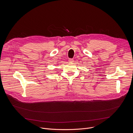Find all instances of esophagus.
<instances>
[{
  "label": "esophagus",
  "mask_w": 133,
  "mask_h": 133,
  "mask_svg": "<svg viewBox=\"0 0 133 133\" xmlns=\"http://www.w3.org/2000/svg\"><path fill=\"white\" fill-rule=\"evenodd\" d=\"M68 61L69 62H71V63H72L73 62H74V59H72V58H69V59H68Z\"/></svg>",
  "instance_id": "obj_1"
}]
</instances>
